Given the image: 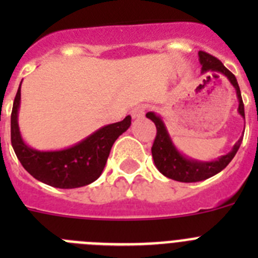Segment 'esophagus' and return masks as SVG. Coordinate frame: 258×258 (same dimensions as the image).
I'll return each instance as SVG.
<instances>
[{"label":"esophagus","mask_w":258,"mask_h":258,"mask_svg":"<svg viewBox=\"0 0 258 258\" xmlns=\"http://www.w3.org/2000/svg\"><path fill=\"white\" fill-rule=\"evenodd\" d=\"M131 115L133 118H140L145 115V107L143 106H138V107H134L133 109L131 111Z\"/></svg>","instance_id":"esophagus-1"}]
</instances>
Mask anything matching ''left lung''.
<instances>
[{"instance_id": "obj_1", "label": "left lung", "mask_w": 258, "mask_h": 258, "mask_svg": "<svg viewBox=\"0 0 258 258\" xmlns=\"http://www.w3.org/2000/svg\"><path fill=\"white\" fill-rule=\"evenodd\" d=\"M199 60L202 64L203 72L207 71H212L216 74H221L223 76H226L231 85L235 88L236 97L239 101V113L245 118L244 115V104H243V99H241L240 89H239L238 81L236 77L227 70L225 66L218 60L216 56L211 55L206 51H199ZM146 116L154 121L156 125V137H155L154 145H152V157H154V163L159 172L164 174L165 177L170 179L178 182H199L204 181L207 178H211L214 174L220 173L221 170L225 169L229 165L230 161L234 159L235 154L238 152L240 143L243 138L238 141L234 145L231 151L229 154L223 155V156L218 157L217 160L213 161H198L188 159V157L183 156L178 150L175 149L173 145L172 140H170L168 131H166L165 125H164L163 120L160 116H157L155 112H147Z\"/></svg>"}]
</instances>
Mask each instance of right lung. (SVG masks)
I'll use <instances>...</instances> for the list:
<instances>
[{"label": "right lung", "mask_w": 258, "mask_h": 258, "mask_svg": "<svg viewBox=\"0 0 258 258\" xmlns=\"http://www.w3.org/2000/svg\"><path fill=\"white\" fill-rule=\"evenodd\" d=\"M22 85V83H20ZM20 86L11 111V145L23 168L36 179L58 188L83 187L99 178L112 145L132 124L126 116L122 121L109 124L60 151H37L23 141L18 125Z\"/></svg>", "instance_id": "1"}]
</instances>
